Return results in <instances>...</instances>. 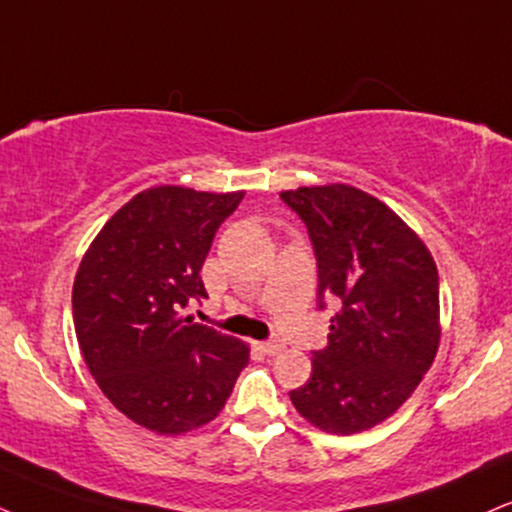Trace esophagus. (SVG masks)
<instances>
[{
  "label": "esophagus",
  "mask_w": 512,
  "mask_h": 512,
  "mask_svg": "<svg viewBox=\"0 0 512 512\" xmlns=\"http://www.w3.org/2000/svg\"><path fill=\"white\" fill-rule=\"evenodd\" d=\"M258 349H261L263 353H268V356H277V353L285 349V344H280V342H275V339H270V342L258 344Z\"/></svg>",
  "instance_id": "obj_1"
}]
</instances>
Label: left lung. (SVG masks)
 <instances>
[{"label": "left lung", "mask_w": 512, "mask_h": 512, "mask_svg": "<svg viewBox=\"0 0 512 512\" xmlns=\"http://www.w3.org/2000/svg\"><path fill=\"white\" fill-rule=\"evenodd\" d=\"M280 199L311 237L318 308L337 306L311 380L289 399L325 432L370 430L399 410L437 356V266L422 239L361 189L299 187Z\"/></svg>", "instance_id": "left-lung-1"}]
</instances>
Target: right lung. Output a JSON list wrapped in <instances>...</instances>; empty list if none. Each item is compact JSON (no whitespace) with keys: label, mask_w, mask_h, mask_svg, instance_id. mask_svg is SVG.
<instances>
[{"label":"right lung","mask_w":512,"mask_h":512,"mask_svg":"<svg viewBox=\"0 0 512 512\" xmlns=\"http://www.w3.org/2000/svg\"><path fill=\"white\" fill-rule=\"evenodd\" d=\"M244 192L163 185L102 227L73 282V323L87 368L113 406L159 434L211 422L230 399L249 346L182 318L206 296L213 237Z\"/></svg>","instance_id":"1"}]
</instances>
